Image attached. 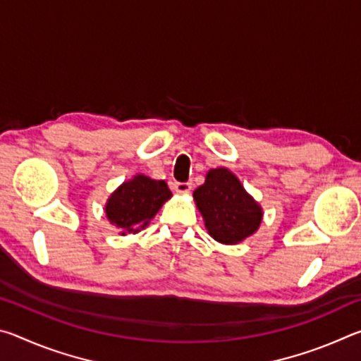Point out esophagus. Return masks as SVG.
Listing matches in <instances>:
<instances>
[{
  "label": "esophagus",
  "instance_id": "esophagus-1",
  "mask_svg": "<svg viewBox=\"0 0 361 361\" xmlns=\"http://www.w3.org/2000/svg\"><path fill=\"white\" fill-rule=\"evenodd\" d=\"M192 188V185H191V183H189V181H185V183H175V191L176 192H188L189 191V189H191Z\"/></svg>",
  "mask_w": 361,
  "mask_h": 361
}]
</instances>
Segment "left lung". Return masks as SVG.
Wrapping results in <instances>:
<instances>
[{
  "label": "left lung",
  "instance_id": "8db88e82",
  "mask_svg": "<svg viewBox=\"0 0 361 361\" xmlns=\"http://www.w3.org/2000/svg\"><path fill=\"white\" fill-rule=\"evenodd\" d=\"M194 200L210 235L221 243L232 245L243 240L261 223V207L228 169L210 170L204 185L194 191Z\"/></svg>",
  "mask_w": 361,
  "mask_h": 361
}]
</instances>
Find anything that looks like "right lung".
<instances>
[{"label": "right lung", "instance_id": "right-lung-1", "mask_svg": "<svg viewBox=\"0 0 361 361\" xmlns=\"http://www.w3.org/2000/svg\"><path fill=\"white\" fill-rule=\"evenodd\" d=\"M170 195L172 192L166 181L137 175L133 180L121 185L108 199L106 215L109 223L124 231L122 234L137 232L138 228L148 224Z\"/></svg>", "mask_w": 361, "mask_h": 361}]
</instances>
